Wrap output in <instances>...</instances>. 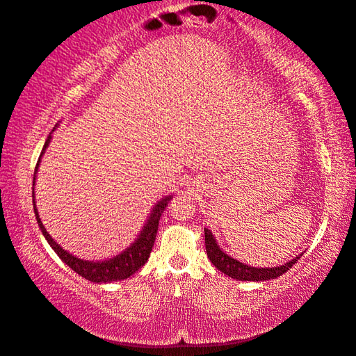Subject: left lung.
<instances>
[{
	"label": "left lung",
	"instance_id": "8db88e82",
	"mask_svg": "<svg viewBox=\"0 0 356 356\" xmlns=\"http://www.w3.org/2000/svg\"><path fill=\"white\" fill-rule=\"evenodd\" d=\"M204 245H207V253L211 263H213L217 269L222 273L232 277L234 280H239V282H267V280H273L283 273L288 272L292 266H294L298 259H300L302 254H298L294 259H291L289 263L277 267H253L241 263V261L234 259L229 257L225 252L222 250L217 244L216 238L211 233V229L204 228Z\"/></svg>",
	"mask_w": 356,
	"mask_h": 356
}]
</instances>
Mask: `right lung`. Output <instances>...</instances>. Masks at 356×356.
I'll list each match as a JSON object with an SVG mask.
<instances>
[{
  "label": "right lung",
  "mask_w": 356,
  "mask_h": 356,
  "mask_svg": "<svg viewBox=\"0 0 356 356\" xmlns=\"http://www.w3.org/2000/svg\"><path fill=\"white\" fill-rule=\"evenodd\" d=\"M56 128H53L54 131ZM49 142H51V133L47 137L45 145H43L42 153L39 156V161H37L35 170H34V178H33V186H35V178H37V170H39L42 156L45 153V149L48 148ZM173 198V195H167L164 198L154 204L152 213H149L148 219L145 222V225L137 234V238L134 239L133 244H131L128 248H124L123 252H120L115 257L103 259V261H87V259H81L74 254L68 253L67 250H64L58 242H56L51 236L48 234L47 228L43 227V223L40 220L39 211L35 208V194L33 189V204H34V214L37 223H39V228L42 234L45 236V239L48 241V244L51 245L53 250L56 252V254L64 261V263L70 267L72 270H74L78 275L84 277L86 280L93 283H111V282H118V280H124L129 278L133 273H136L140 267L147 263L149 258V253H152V248L154 244L156 239V233H158V227H159V219L164 209L167 208L168 202Z\"/></svg>",
  "instance_id": "add662e5"
}]
</instances>
